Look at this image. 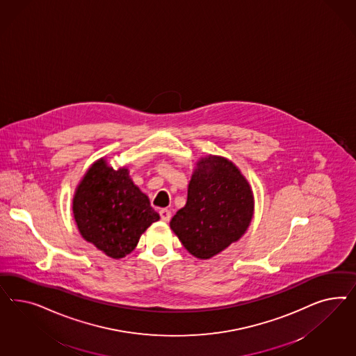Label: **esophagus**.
I'll return each instance as SVG.
<instances>
[{
	"label": "esophagus",
	"mask_w": 356,
	"mask_h": 356,
	"mask_svg": "<svg viewBox=\"0 0 356 356\" xmlns=\"http://www.w3.org/2000/svg\"><path fill=\"white\" fill-rule=\"evenodd\" d=\"M159 214H161V219H162L163 222H170V219H171V211L168 210V209H162L161 211H159Z\"/></svg>",
	"instance_id": "esophagus-1"
}]
</instances>
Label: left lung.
Here are the masks:
<instances>
[{
	"label": "left lung",
	"instance_id": "left-lung-1",
	"mask_svg": "<svg viewBox=\"0 0 356 356\" xmlns=\"http://www.w3.org/2000/svg\"><path fill=\"white\" fill-rule=\"evenodd\" d=\"M253 216V195L236 165L220 156L197 164L188 201L170 226L184 248L207 259L226 249L247 231Z\"/></svg>",
	"mask_w": 356,
	"mask_h": 356
}]
</instances>
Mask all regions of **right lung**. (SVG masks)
<instances>
[{
    "mask_svg": "<svg viewBox=\"0 0 356 356\" xmlns=\"http://www.w3.org/2000/svg\"><path fill=\"white\" fill-rule=\"evenodd\" d=\"M73 213L81 235L112 259L129 254L146 228L159 219L128 170L115 171L103 159L78 185Z\"/></svg>",
    "mask_w": 356,
    "mask_h": 356,
    "instance_id": "right-lung-1",
    "label": "right lung"
}]
</instances>
